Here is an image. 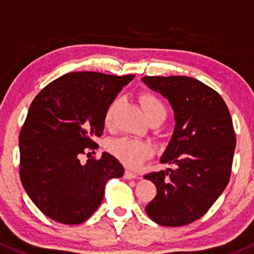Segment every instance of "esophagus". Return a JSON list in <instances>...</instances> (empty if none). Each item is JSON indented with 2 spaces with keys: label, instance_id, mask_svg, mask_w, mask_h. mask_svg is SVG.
<instances>
[{
  "label": "esophagus",
  "instance_id": "1",
  "mask_svg": "<svg viewBox=\"0 0 254 254\" xmlns=\"http://www.w3.org/2000/svg\"><path fill=\"white\" fill-rule=\"evenodd\" d=\"M124 177L126 179H135V178H138V174L134 173V172L129 171V170H126V171H125Z\"/></svg>",
  "mask_w": 254,
  "mask_h": 254
}]
</instances>
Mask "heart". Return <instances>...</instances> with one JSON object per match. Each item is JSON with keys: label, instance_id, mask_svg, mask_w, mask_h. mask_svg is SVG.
<instances>
[{"label": "heart", "instance_id": "b5f03b06", "mask_svg": "<svg viewBox=\"0 0 254 254\" xmlns=\"http://www.w3.org/2000/svg\"><path fill=\"white\" fill-rule=\"evenodd\" d=\"M140 103L143 105V109L148 119L150 116L154 115H162L163 117L166 116L165 104L161 102L156 95L150 93L141 94ZM119 104L120 100L115 99L106 108L104 115L105 126L110 127L113 125L114 116H115L116 109ZM108 149L117 160H120L124 165L132 168L140 166L144 161L149 159L152 155V148L149 143L128 137L115 139V140L110 141Z\"/></svg>", "mask_w": 254, "mask_h": 254}]
</instances>
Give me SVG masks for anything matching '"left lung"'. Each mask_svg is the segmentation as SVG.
<instances>
[{"label": "left lung", "mask_w": 254, "mask_h": 254, "mask_svg": "<svg viewBox=\"0 0 254 254\" xmlns=\"http://www.w3.org/2000/svg\"><path fill=\"white\" fill-rule=\"evenodd\" d=\"M141 81L168 99L176 121L160 162L177 168L144 176L157 189L145 212L160 225L190 224L211 208L230 179L236 145L230 113L223 98L196 78L144 76Z\"/></svg>", "instance_id": "8db88e82"}]
</instances>
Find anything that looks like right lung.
<instances>
[{"instance_id": "right-lung-1", "label": "right lung", "mask_w": 254, "mask_h": 254, "mask_svg": "<svg viewBox=\"0 0 254 254\" xmlns=\"http://www.w3.org/2000/svg\"><path fill=\"white\" fill-rule=\"evenodd\" d=\"M134 75L82 71L63 75L32 100L19 134L20 181L43 214L62 224L86 222L104 197L106 182L124 167L103 152L82 165L81 154L97 148L109 104Z\"/></svg>"}]
</instances>
